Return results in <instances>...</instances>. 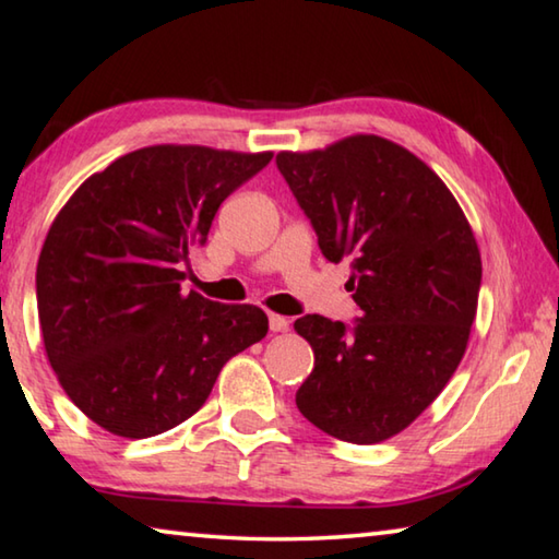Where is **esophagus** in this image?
I'll list each match as a JSON object with an SVG mask.
<instances>
[{"label":"esophagus","mask_w":559,"mask_h":559,"mask_svg":"<svg viewBox=\"0 0 559 559\" xmlns=\"http://www.w3.org/2000/svg\"><path fill=\"white\" fill-rule=\"evenodd\" d=\"M269 328L273 333H286L290 328V320L286 316H278V313H269Z\"/></svg>","instance_id":"esophagus-1"}]
</instances>
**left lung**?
Masks as SVG:
<instances>
[{
  "instance_id": "1",
  "label": "left lung",
  "mask_w": 559,
  "mask_h": 559,
  "mask_svg": "<svg viewBox=\"0 0 559 559\" xmlns=\"http://www.w3.org/2000/svg\"><path fill=\"white\" fill-rule=\"evenodd\" d=\"M323 257L349 261L353 330L302 316L316 365L300 414L349 443L404 431L437 400L466 353L480 290V251L466 214L433 169L380 135L276 157Z\"/></svg>"
}]
</instances>
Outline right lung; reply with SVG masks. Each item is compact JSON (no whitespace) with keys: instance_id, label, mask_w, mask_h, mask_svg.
<instances>
[{"instance_id":"add662e5","label":"right lung","mask_w":559,"mask_h":559,"mask_svg":"<svg viewBox=\"0 0 559 559\" xmlns=\"http://www.w3.org/2000/svg\"><path fill=\"white\" fill-rule=\"evenodd\" d=\"M273 153L150 145L91 175L56 214L36 266L46 357L69 400L122 439L202 409L234 355L266 337L257 306L182 293L192 246Z\"/></svg>"}]
</instances>
